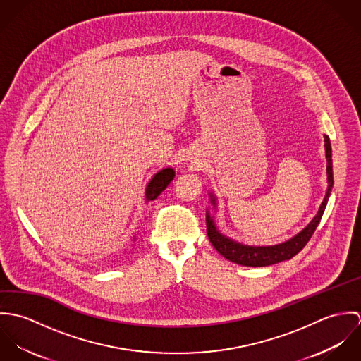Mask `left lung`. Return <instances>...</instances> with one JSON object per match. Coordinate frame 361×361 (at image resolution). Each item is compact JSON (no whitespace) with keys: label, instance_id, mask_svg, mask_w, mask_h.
<instances>
[{"label":"left lung","instance_id":"obj_1","mask_svg":"<svg viewBox=\"0 0 361 361\" xmlns=\"http://www.w3.org/2000/svg\"><path fill=\"white\" fill-rule=\"evenodd\" d=\"M325 154H326V173H328V189H326V195L325 199L322 202V204L319 207L317 215L312 218V221L309 225L295 238H292L290 240L276 245V246H267V247H255V246H245L240 243H236L228 238H225L224 235H221L215 225L212 218L207 214V235L208 239L211 242V245L214 246V249L222 256V257L245 265V267H265V265H271V264H276L281 262L283 259H290L293 256H296L307 243H309L314 231L317 229L321 216L324 214V209L328 203L329 195H331V189L334 186V175H332V150H331V143H329V137L325 136ZM211 204L215 207V199L214 196H211Z\"/></svg>","mask_w":361,"mask_h":361}]
</instances>
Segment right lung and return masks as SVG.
Segmentation results:
<instances>
[{
  "mask_svg": "<svg viewBox=\"0 0 361 361\" xmlns=\"http://www.w3.org/2000/svg\"><path fill=\"white\" fill-rule=\"evenodd\" d=\"M175 172L172 168H165L162 171H159L158 173H155L154 178L150 180V183L147 185L146 189V199L150 200H155L165 189L166 186L171 183V180L173 179Z\"/></svg>",
  "mask_w": 361,
  "mask_h": 361,
  "instance_id": "1",
  "label": "right lung"
}]
</instances>
